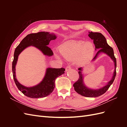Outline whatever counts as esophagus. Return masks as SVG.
<instances>
[{"label": "esophagus", "instance_id": "34e87169", "mask_svg": "<svg viewBox=\"0 0 127 127\" xmlns=\"http://www.w3.org/2000/svg\"><path fill=\"white\" fill-rule=\"evenodd\" d=\"M71 69V67L69 66H67L66 67V71H69Z\"/></svg>", "mask_w": 127, "mask_h": 127}]
</instances>
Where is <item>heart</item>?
I'll return each instance as SVG.
<instances>
[{
  "label": "heart",
  "instance_id": "1",
  "mask_svg": "<svg viewBox=\"0 0 127 127\" xmlns=\"http://www.w3.org/2000/svg\"><path fill=\"white\" fill-rule=\"evenodd\" d=\"M59 52L64 59L76 61L79 64H83L92 58L94 53V47L90 42L71 40L61 45ZM56 56L60 58L57 54Z\"/></svg>",
  "mask_w": 127,
  "mask_h": 127
}]
</instances>
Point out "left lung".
Listing matches in <instances>:
<instances>
[{"label":"left lung","instance_id":"left-lung-1","mask_svg":"<svg viewBox=\"0 0 127 127\" xmlns=\"http://www.w3.org/2000/svg\"><path fill=\"white\" fill-rule=\"evenodd\" d=\"M89 36L92 40H93L94 44L95 46V49H99L97 53L96 54L93 60L96 59L97 56L99 53L103 52L106 53V55L110 57L111 59L113 60L114 63V71L113 72V75L112 76V79L109 82L108 84L104 86L103 87L99 88L98 90H92L90 88L86 87L84 85L83 82V74H82V68H78L79 74V78L77 80L74 84L73 86L74 87L75 91L78 93L79 94L85 97H96L99 96L104 93H105L109 89L110 86L112 85L114 80L116 76V67H117V61L116 58H115L114 55L113 49L112 47H111L110 45L107 43L105 37L103 35L98 32H89L88 34Z\"/></svg>","mask_w":127,"mask_h":127}]
</instances>
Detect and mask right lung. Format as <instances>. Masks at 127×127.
Listing matches in <instances>:
<instances>
[{
  "label": "right lung",
  "mask_w": 127,
  "mask_h": 127,
  "mask_svg": "<svg viewBox=\"0 0 127 127\" xmlns=\"http://www.w3.org/2000/svg\"><path fill=\"white\" fill-rule=\"evenodd\" d=\"M56 37L54 34H50L49 32H40L36 33H31L26 36L15 49L12 63L13 78L18 90L26 96L31 98H42L50 94L55 88L56 79L58 77L64 74L65 69L64 68H48L46 70L43 79L40 83L35 86L27 87L22 85L16 78L15 66L19 55L26 48L32 45L39 49L44 55L52 56L53 55L52 51L47 45L49 44L50 41L55 40Z\"/></svg>",
  "instance_id": "1"
}]
</instances>
